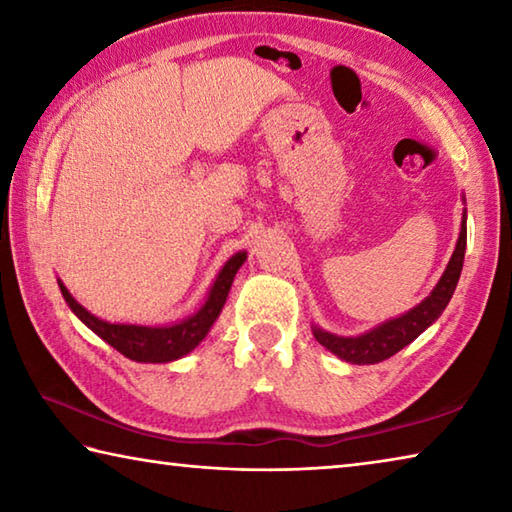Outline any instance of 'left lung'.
<instances>
[{"label":"left lung","instance_id":"8db88e82","mask_svg":"<svg viewBox=\"0 0 512 512\" xmlns=\"http://www.w3.org/2000/svg\"><path fill=\"white\" fill-rule=\"evenodd\" d=\"M465 244H467V228H465V216L461 223V235H458L454 255L449 259L443 277H440L436 289H433L427 298H424L418 307H413L406 314L397 316L393 320H386L379 327L370 329V332L361 336H336L323 332V329L314 325V336L320 345H325L329 352H334L336 357L350 363H379L393 354L406 348L411 341L427 329L429 325L436 323V318L443 314L447 302L452 300L454 289L458 284V277L463 271V257H465Z\"/></svg>","mask_w":512,"mask_h":512}]
</instances>
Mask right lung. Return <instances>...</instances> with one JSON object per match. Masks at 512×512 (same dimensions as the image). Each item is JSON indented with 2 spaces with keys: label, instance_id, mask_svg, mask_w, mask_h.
<instances>
[{
  "label": "right lung",
  "instance_id": "obj_1",
  "mask_svg": "<svg viewBox=\"0 0 512 512\" xmlns=\"http://www.w3.org/2000/svg\"><path fill=\"white\" fill-rule=\"evenodd\" d=\"M244 262H246L244 250L237 255H232L221 268V273L216 275L212 289L207 293L205 305L198 309L194 316L180 320V323L162 325V327L108 323V320L92 316L88 309L81 307L60 280H58V287L69 309H72L94 334L101 336L103 341L112 345L117 352L124 354V357L140 363H167V361H176L180 357H185V354L192 352L196 345L205 339L207 332H210V327L214 325V320L219 318L221 309L225 305V298H228V291L232 287V280H235V275Z\"/></svg>",
  "mask_w": 512,
  "mask_h": 512
}]
</instances>
